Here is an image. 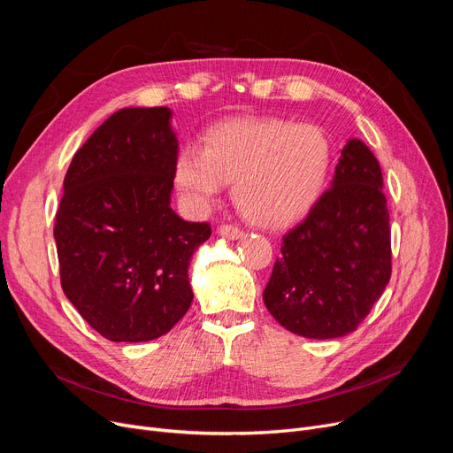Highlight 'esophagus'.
Segmentation results:
<instances>
[{
	"label": "esophagus",
	"instance_id": "obj_1",
	"mask_svg": "<svg viewBox=\"0 0 453 453\" xmlns=\"http://www.w3.org/2000/svg\"><path fill=\"white\" fill-rule=\"evenodd\" d=\"M219 234L222 236V239H227V241H236L241 239L242 236V231L239 227H234L231 224H224L219 227Z\"/></svg>",
	"mask_w": 453,
	"mask_h": 453
}]
</instances>
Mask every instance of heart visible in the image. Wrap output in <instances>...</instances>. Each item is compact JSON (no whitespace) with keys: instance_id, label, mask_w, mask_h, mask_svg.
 Segmentation results:
<instances>
[{"instance_id":"obj_1","label":"heart","mask_w":453,"mask_h":453,"mask_svg":"<svg viewBox=\"0 0 453 453\" xmlns=\"http://www.w3.org/2000/svg\"><path fill=\"white\" fill-rule=\"evenodd\" d=\"M332 165L326 134L277 117H242L212 125L202 149L183 145L173 161V183L196 211L217 200L231 181L242 217L260 227L299 220L321 196Z\"/></svg>"}]
</instances>
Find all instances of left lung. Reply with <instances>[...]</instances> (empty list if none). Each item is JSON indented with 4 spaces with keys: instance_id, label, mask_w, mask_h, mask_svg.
Masks as SVG:
<instances>
[{
    "instance_id": "1",
    "label": "left lung",
    "mask_w": 453,
    "mask_h": 453,
    "mask_svg": "<svg viewBox=\"0 0 453 453\" xmlns=\"http://www.w3.org/2000/svg\"><path fill=\"white\" fill-rule=\"evenodd\" d=\"M382 171L364 141L349 139L334 178L306 219L284 234L265 304L311 340L350 334L391 279V229Z\"/></svg>"
}]
</instances>
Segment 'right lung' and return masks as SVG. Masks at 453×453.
I'll list each match as a JSON object with an SVG mask.
<instances>
[{
	"instance_id": "add662e5",
	"label": "right lung",
	"mask_w": 453,
	"mask_h": 453,
	"mask_svg": "<svg viewBox=\"0 0 453 453\" xmlns=\"http://www.w3.org/2000/svg\"><path fill=\"white\" fill-rule=\"evenodd\" d=\"M173 110L123 108L73 156L55 241L60 282L79 314L110 342H150L188 311V263L209 224L171 207L178 135Z\"/></svg>"
}]
</instances>
